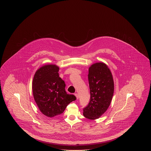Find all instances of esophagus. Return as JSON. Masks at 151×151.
<instances>
[{"instance_id": "esophagus-1", "label": "esophagus", "mask_w": 151, "mask_h": 151, "mask_svg": "<svg viewBox=\"0 0 151 151\" xmlns=\"http://www.w3.org/2000/svg\"><path fill=\"white\" fill-rule=\"evenodd\" d=\"M75 96H76L77 99H79V95L77 93H75Z\"/></svg>"}]
</instances>
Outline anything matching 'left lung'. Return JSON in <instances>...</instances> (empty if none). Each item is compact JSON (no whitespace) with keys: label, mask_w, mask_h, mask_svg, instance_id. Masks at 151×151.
<instances>
[{"label":"left lung","mask_w":151,"mask_h":151,"mask_svg":"<svg viewBox=\"0 0 151 151\" xmlns=\"http://www.w3.org/2000/svg\"><path fill=\"white\" fill-rule=\"evenodd\" d=\"M88 80L90 100L83 109L87 119H98L109 108L114 93V81L108 66L103 63H96L89 68Z\"/></svg>","instance_id":"obj_1"}]
</instances>
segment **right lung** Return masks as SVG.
I'll list each match as a JSON object with an SVG mask.
<instances>
[{"label": "right lung", "instance_id": "1", "mask_svg": "<svg viewBox=\"0 0 151 151\" xmlns=\"http://www.w3.org/2000/svg\"><path fill=\"white\" fill-rule=\"evenodd\" d=\"M59 68L55 65L42 66L35 72L32 82L34 99L40 111L48 117L64 112L66 107L76 100L65 91V83L59 76Z\"/></svg>", "mask_w": 151, "mask_h": 151}]
</instances>
